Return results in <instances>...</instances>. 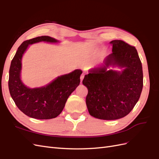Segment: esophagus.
<instances>
[{"label":"esophagus","mask_w":159,"mask_h":159,"mask_svg":"<svg viewBox=\"0 0 159 159\" xmlns=\"http://www.w3.org/2000/svg\"><path fill=\"white\" fill-rule=\"evenodd\" d=\"M84 76H85V74H84V73H82V74H81V76H80V80H81V81H82L83 79L84 78Z\"/></svg>","instance_id":"34e87169"}]
</instances>
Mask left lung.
Returning a JSON list of instances; mask_svg holds the SVG:
<instances>
[{
    "mask_svg": "<svg viewBox=\"0 0 159 159\" xmlns=\"http://www.w3.org/2000/svg\"><path fill=\"white\" fill-rule=\"evenodd\" d=\"M110 44L113 52L105 59L103 66L91 70L82 81L88 89L85 102L89 114L104 120L128 115L139 101L143 86L142 64L135 47L119 40ZM109 65L124 69L107 70Z\"/></svg>",
    "mask_w": 159,
    "mask_h": 159,
    "instance_id": "8db88e82",
    "label": "left lung"
}]
</instances>
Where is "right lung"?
<instances>
[{
    "mask_svg": "<svg viewBox=\"0 0 159 159\" xmlns=\"http://www.w3.org/2000/svg\"><path fill=\"white\" fill-rule=\"evenodd\" d=\"M42 41L58 42L48 36L23 42L11 61L8 88L16 106L27 116L38 119H50L61 113L69 96L79 85L82 71L75 70L68 74L57 77L44 87L33 89L26 87L20 80L22 57L28 45Z\"/></svg>",
    "mask_w": 159,
    "mask_h": 159,
    "instance_id": "obj_1",
    "label": "right lung"
}]
</instances>
